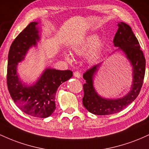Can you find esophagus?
<instances>
[{"label":"esophagus","mask_w":149,"mask_h":149,"mask_svg":"<svg viewBox=\"0 0 149 149\" xmlns=\"http://www.w3.org/2000/svg\"><path fill=\"white\" fill-rule=\"evenodd\" d=\"M73 76H74L75 77H76V78H80V77H81V74H80V73L79 72V71H75L74 73H73Z\"/></svg>","instance_id":"1"}]
</instances>
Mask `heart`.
<instances>
[{"instance_id":"1","label":"heart","mask_w":149,"mask_h":149,"mask_svg":"<svg viewBox=\"0 0 149 149\" xmlns=\"http://www.w3.org/2000/svg\"><path fill=\"white\" fill-rule=\"evenodd\" d=\"M102 46V41L99 40V36L97 34H92L88 36L80 43L72 47V50L74 54L77 55H83L86 54L90 50L91 53L89 54L88 59L89 61H92L96 57L97 53L100 50ZM65 59L69 62H72L73 58L69 54L64 55Z\"/></svg>"}]
</instances>
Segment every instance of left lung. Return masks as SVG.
I'll return each mask as SVG.
<instances>
[{
	"instance_id": "left-lung-1",
	"label": "left lung",
	"mask_w": 149,
	"mask_h": 149,
	"mask_svg": "<svg viewBox=\"0 0 149 149\" xmlns=\"http://www.w3.org/2000/svg\"><path fill=\"white\" fill-rule=\"evenodd\" d=\"M118 29L113 38L116 47L123 51L133 66V83L130 92L117 100H108L99 96L93 87V76L100 64L95 65L83 74L86 83L83 85V104L89 112L95 115H110L118 113L134 101L142 87L146 68V59L140 49L137 38L131 27L124 22H119Z\"/></svg>"
}]
</instances>
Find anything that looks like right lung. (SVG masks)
I'll use <instances>...</instances> for the list:
<instances>
[{
  "mask_svg": "<svg viewBox=\"0 0 149 149\" xmlns=\"http://www.w3.org/2000/svg\"><path fill=\"white\" fill-rule=\"evenodd\" d=\"M37 22L27 26L13 42L8 54L7 85L12 99L18 107L29 115L38 118L49 117L55 110V95L61 83L73 76L70 70L47 69L35 85L22 84L17 74L18 62L24 59L29 47L39 40Z\"/></svg>",
  "mask_w": 149,
  "mask_h": 149,
  "instance_id": "obj_1",
  "label": "right lung"
}]
</instances>
